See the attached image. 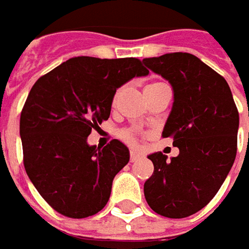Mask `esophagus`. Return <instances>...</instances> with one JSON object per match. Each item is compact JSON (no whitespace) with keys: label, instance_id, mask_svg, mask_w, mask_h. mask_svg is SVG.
Here are the masks:
<instances>
[{"label":"esophagus","instance_id":"1","mask_svg":"<svg viewBox=\"0 0 249 249\" xmlns=\"http://www.w3.org/2000/svg\"><path fill=\"white\" fill-rule=\"evenodd\" d=\"M141 158V155H140L139 152H136V151H131L130 152V162H136V160H139Z\"/></svg>","mask_w":249,"mask_h":249}]
</instances>
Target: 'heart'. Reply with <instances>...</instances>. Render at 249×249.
Masks as SVG:
<instances>
[{
	"label": "heart",
	"mask_w": 249,
	"mask_h": 249,
	"mask_svg": "<svg viewBox=\"0 0 249 249\" xmlns=\"http://www.w3.org/2000/svg\"><path fill=\"white\" fill-rule=\"evenodd\" d=\"M155 84H158V83H152V84H148L147 87H151V86H155ZM145 87V89H147ZM119 92L120 91L118 90L115 94H113V98H112V104H115L116 101H118V97H119ZM118 137H119L123 142H126V144H129V145H137V142H139V134L134 131V130L131 129H120L118 131Z\"/></svg>",
	"instance_id": "obj_1"
}]
</instances>
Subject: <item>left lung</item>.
Returning <instances> with one entry per match:
<instances>
[{
  "mask_svg": "<svg viewBox=\"0 0 249 249\" xmlns=\"http://www.w3.org/2000/svg\"><path fill=\"white\" fill-rule=\"evenodd\" d=\"M142 62L173 87L175 102L162 136L172 137L180 151L170 160L162 152L149 155L154 173L144 196L158 215L181 219L211 202L233 166L238 110L225 77L196 55L165 53Z\"/></svg>",
  "mask_w": 249,
  "mask_h": 249,
  "instance_id": "8db88e82",
  "label": "left lung"
}]
</instances>
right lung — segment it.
<instances>
[{"mask_svg":"<svg viewBox=\"0 0 249 249\" xmlns=\"http://www.w3.org/2000/svg\"><path fill=\"white\" fill-rule=\"evenodd\" d=\"M148 73L137 58L76 56L34 83L20 113L24 170L58 213L82 219L107 205L129 149L118 140L90 147L87 137L108 120L116 89Z\"/></svg>","mask_w":249,"mask_h":249,"instance_id":"right-lung-1","label":"right lung"}]
</instances>
